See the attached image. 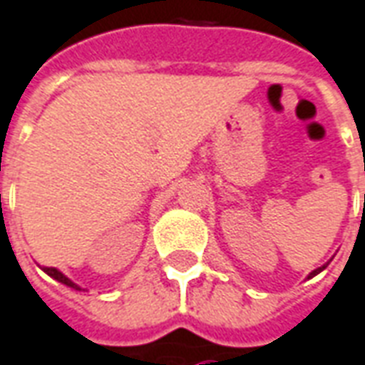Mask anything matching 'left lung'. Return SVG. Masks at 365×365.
Instances as JSON below:
<instances>
[{
  "label": "left lung",
  "instance_id": "left-lung-1",
  "mask_svg": "<svg viewBox=\"0 0 365 365\" xmlns=\"http://www.w3.org/2000/svg\"><path fill=\"white\" fill-rule=\"evenodd\" d=\"M324 267H327V265H322V267H319V269H314V271H312V273H311V275H309V277H312V275H317V273H320V271L324 269Z\"/></svg>",
  "mask_w": 365,
  "mask_h": 365
}]
</instances>
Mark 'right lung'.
Masks as SVG:
<instances>
[{
  "instance_id": "add662e5",
  "label": "right lung",
  "mask_w": 365,
  "mask_h": 365,
  "mask_svg": "<svg viewBox=\"0 0 365 365\" xmlns=\"http://www.w3.org/2000/svg\"><path fill=\"white\" fill-rule=\"evenodd\" d=\"M43 271H45L46 275H51V277H53V279H56L58 283H63V285L72 287V289H76V291H80V287L76 285V283H72L71 279L66 277V275H63V273H61V271H58V269H54V267H43Z\"/></svg>"
}]
</instances>
